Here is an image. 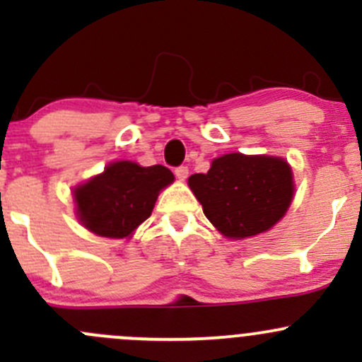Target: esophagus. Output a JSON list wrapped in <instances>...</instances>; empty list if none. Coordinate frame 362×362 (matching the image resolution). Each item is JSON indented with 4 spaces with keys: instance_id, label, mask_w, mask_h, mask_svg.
I'll return each instance as SVG.
<instances>
[{
    "instance_id": "34e87169",
    "label": "esophagus",
    "mask_w": 362,
    "mask_h": 362,
    "mask_svg": "<svg viewBox=\"0 0 362 362\" xmlns=\"http://www.w3.org/2000/svg\"><path fill=\"white\" fill-rule=\"evenodd\" d=\"M175 177H177L178 180H185V178L189 177V168L187 166L175 168Z\"/></svg>"
}]
</instances>
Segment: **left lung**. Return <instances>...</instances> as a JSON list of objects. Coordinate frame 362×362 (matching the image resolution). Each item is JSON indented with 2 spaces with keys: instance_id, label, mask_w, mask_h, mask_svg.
<instances>
[{
  "instance_id": "1",
  "label": "left lung",
  "mask_w": 362,
  "mask_h": 362,
  "mask_svg": "<svg viewBox=\"0 0 362 362\" xmlns=\"http://www.w3.org/2000/svg\"><path fill=\"white\" fill-rule=\"evenodd\" d=\"M203 214L222 236L243 240L269 231L294 198L293 168L284 158L224 154L187 180Z\"/></svg>"
}]
</instances>
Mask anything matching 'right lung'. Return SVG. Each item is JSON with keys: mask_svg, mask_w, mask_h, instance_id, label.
Returning a JSON list of instances; mask_svg holds the SVG:
<instances>
[{"mask_svg": "<svg viewBox=\"0 0 362 362\" xmlns=\"http://www.w3.org/2000/svg\"><path fill=\"white\" fill-rule=\"evenodd\" d=\"M173 180V173L160 164L145 168L133 160H115L73 189L76 218L103 238H131L151 217L159 192Z\"/></svg>", "mask_w": 362, "mask_h": 362, "instance_id": "obj_1", "label": "right lung"}]
</instances>
